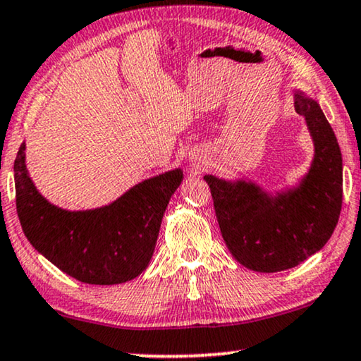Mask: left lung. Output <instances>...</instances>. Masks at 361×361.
<instances>
[{
	"mask_svg": "<svg viewBox=\"0 0 361 361\" xmlns=\"http://www.w3.org/2000/svg\"><path fill=\"white\" fill-rule=\"evenodd\" d=\"M315 143L310 171L299 188L269 196L254 183L206 175L226 246L244 267L281 272L320 251L342 211V152L320 105L295 92Z\"/></svg>",
	"mask_w": 361,
	"mask_h": 361,
	"instance_id": "obj_1",
	"label": "left lung"
}]
</instances>
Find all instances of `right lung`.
I'll use <instances>...</instances> for the list:
<instances>
[{"label": "right lung", "instance_id": "1", "mask_svg": "<svg viewBox=\"0 0 361 361\" xmlns=\"http://www.w3.org/2000/svg\"><path fill=\"white\" fill-rule=\"evenodd\" d=\"M24 148L23 143L14 160V185L19 223L32 247L85 284L114 286L140 276L183 171L176 168L142 181L104 208L66 211L46 201L32 185Z\"/></svg>", "mask_w": 361, "mask_h": 361}]
</instances>
